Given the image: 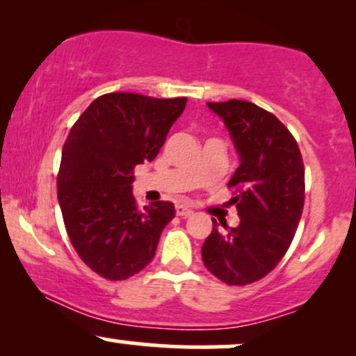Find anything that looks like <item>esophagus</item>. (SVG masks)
Segmentation results:
<instances>
[{"instance_id":"esophagus-1","label":"esophagus","mask_w":356,"mask_h":356,"mask_svg":"<svg viewBox=\"0 0 356 356\" xmlns=\"http://www.w3.org/2000/svg\"><path fill=\"white\" fill-rule=\"evenodd\" d=\"M175 212H177V216H182V218H189V216L194 214V211L189 206H186V204H177L175 206Z\"/></svg>"}]
</instances>
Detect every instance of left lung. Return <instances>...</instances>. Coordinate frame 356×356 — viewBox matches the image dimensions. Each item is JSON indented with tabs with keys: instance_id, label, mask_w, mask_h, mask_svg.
Here are the masks:
<instances>
[{
	"instance_id": "8db88e82",
	"label": "left lung",
	"mask_w": 356,
	"mask_h": 356,
	"mask_svg": "<svg viewBox=\"0 0 356 356\" xmlns=\"http://www.w3.org/2000/svg\"><path fill=\"white\" fill-rule=\"evenodd\" d=\"M222 118L239 155L229 187L239 224L224 231L212 219L202 244L206 268L224 283L244 286L273 271L291 244L305 204V165L300 147L273 113L251 102H209Z\"/></svg>"
}]
</instances>
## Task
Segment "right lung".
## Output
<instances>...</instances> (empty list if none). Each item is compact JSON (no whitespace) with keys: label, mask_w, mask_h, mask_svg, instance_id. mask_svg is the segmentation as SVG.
<instances>
[{"label":"right lung","mask_w":356,"mask_h":356,"mask_svg":"<svg viewBox=\"0 0 356 356\" xmlns=\"http://www.w3.org/2000/svg\"><path fill=\"white\" fill-rule=\"evenodd\" d=\"M187 99L107 93L72 127L58 172V202L68 238L90 269L127 280L154 259L175 216L169 201L137 209L134 167L154 161Z\"/></svg>","instance_id":"add662e5"}]
</instances>
